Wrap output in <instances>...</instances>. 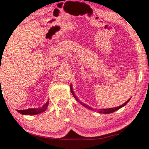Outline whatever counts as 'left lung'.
<instances>
[{
	"instance_id": "obj_1",
	"label": "left lung",
	"mask_w": 149,
	"mask_h": 149,
	"mask_svg": "<svg viewBox=\"0 0 149 149\" xmlns=\"http://www.w3.org/2000/svg\"><path fill=\"white\" fill-rule=\"evenodd\" d=\"M70 91H71V93H72L73 96L74 97V98H75V99H76V100H77V102H79L83 106V107H85V108H87V109H89V110H91V111H93V108L90 107H89V106H88L87 104H86L81 102L80 100H79L78 98H77L76 95H75V93H74V91H73V89H72V85H70ZM130 99H131V98H130L129 100H128L127 101H126L123 104H122V105H121V106H119V107H115V108H110V109H99L98 111H97V112H98V113H100V114H102H102H109V113H113V112H115V111H117V110L120 109H121V108L123 107L124 106H125V105L127 104L128 103V102H129V101L130 100Z\"/></svg>"
}]
</instances>
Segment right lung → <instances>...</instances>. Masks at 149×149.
I'll use <instances>...</instances> for the list:
<instances>
[{"instance_id":"obj_1","label":"right lung","mask_w":149,"mask_h":149,"mask_svg":"<svg viewBox=\"0 0 149 149\" xmlns=\"http://www.w3.org/2000/svg\"><path fill=\"white\" fill-rule=\"evenodd\" d=\"M49 104V101L45 104L44 105H42L41 107L38 108V109H28L26 110H17L18 113L22 114L24 115H38V114L41 113L42 112L45 111L47 109L48 107Z\"/></svg>"}]
</instances>
